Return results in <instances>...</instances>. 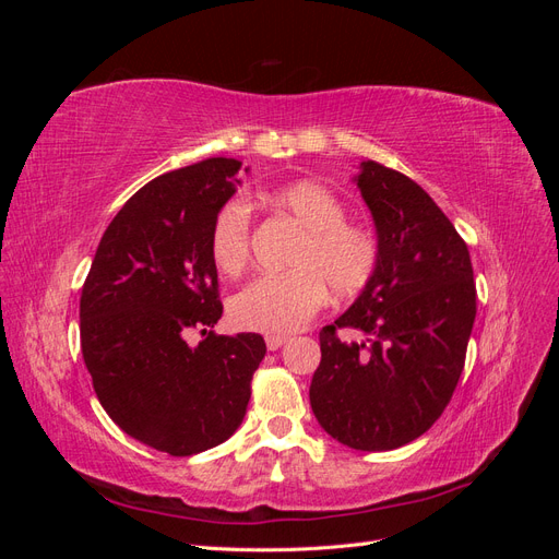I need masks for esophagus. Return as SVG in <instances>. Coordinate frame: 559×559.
Here are the masks:
<instances>
[{
    "mask_svg": "<svg viewBox=\"0 0 559 559\" xmlns=\"http://www.w3.org/2000/svg\"><path fill=\"white\" fill-rule=\"evenodd\" d=\"M286 341H289V337H286V335H267V337H265V345H267L270 352H275V349H280Z\"/></svg>",
    "mask_w": 559,
    "mask_h": 559,
    "instance_id": "obj_1",
    "label": "esophagus"
}]
</instances>
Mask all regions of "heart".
Listing matches in <instances>:
<instances>
[{
    "label": "heart",
    "mask_w": 559,
    "mask_h": 559,
    "mask_svg": "<svg viewBox=\"0 0 559 559\" xmlns=\"http://www.w3.org/2000/svg\"><path fill=\"white\" fill-rule=\"evenodd\" d=\"M263 198L270 207L294 218L302 228V238L289 257L292 270L249 282L233 298L230 317L247 331L292 333L324 308L329 286L335 296L361 292L376 273L380 249L368 228L345 222L343 200L324 183L294 181ZM210 253L228 277H238L247 267L251 216L245 200H228L214 214Z\"/></svg>",
    "instance_id": "heart-1"
}]
</instances>
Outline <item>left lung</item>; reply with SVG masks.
Returning <instances> with one entry per match:
<instances>
[{"instance_id": "8db88e82", "label": "left lung", "mask_w": 559, "mask_h": 559, "mask_svg": "<svg viewBox=\"0 0 559 559\" xmlns=\"http://www.w3.org/2000/svg\"><path fill=\"white\" fill-rule=\"evenodd\" d=\"M354 181L380 259L352 308L319 333L310 405L337 443L382 452L443 415L464 370L476 282L466 242L419 183L376 160L361 163ZM337 328L361 330L367 343L343 344Z\"/></svg>"}]
</instances>
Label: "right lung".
Listing matches in <instances>:
<instances>
[{"mask_svg": "<svg viewBox=\"0 0 559 559\" xmlns=\"http://www.w3.org/2000/svg\"><path fill=\"white\" fill-rule=\"evenodd\" d=\"M240 167L207 158L142 186L105 230L81 292V352L99 403L134 441L173 456L228 441L265 357L259 333L212 331L224 306L210 228Z\"/></svg>", "mask_w": 559, "mask_h": 559, "instance_id": "1", "label": "right lung"}]
</instances>
